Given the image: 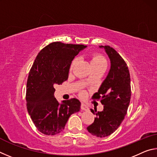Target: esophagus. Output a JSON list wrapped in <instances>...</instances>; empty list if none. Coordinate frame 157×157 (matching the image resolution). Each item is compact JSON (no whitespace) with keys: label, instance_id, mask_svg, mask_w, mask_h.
I'll list each match as a JSON object with an SVG mask.
<instances>
[{"label":"esophagus","instance_id":"obj_1","mask_svg":"<svg viewBox=\"0 0 157 157\" xmlns=\"http://www.w3.org/2000/svg\"><path fill=\"white\" fill-rule=\"evenodd\" d=\"M81 109H82V110L87 111V110H89V107H88V106H87L86 105L84 104V103H82V105H81Z\"/></svg>","mask_w":157,"mask_h":157}]
</instances>
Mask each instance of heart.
<instances>
[{
	"mask_svg": "<svg viewBox=\"0 0 157 157\" xmlns=\"http://www.w3.org/2000/svg\"><path fill=\"white\" fill-rule=\"evenodd\" d=\"M77 62V59H74L73 60L72 63H71L70 69L72 70L73 66ZM91 66L93 69H96V68H106L107 65V59L105 58L102 56L101 55L99 54H94L92 55L91 58ZM89 81V79H87L86 82H88Z\"/></svg>",
	"mask_w": 157,
	"mask_h": 157,
	"instance_id": "b5f03b06",
	"label": "heart"
}]
</instances>
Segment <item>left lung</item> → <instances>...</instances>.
<instances>
[{"mask_svg": "<svg viewBox=\"0 0 157 157\" xmlns=\"http://www.w3.org/2000/svg\"><path fill=\"white\" fill-rule=\"evenodd\" d=\"M100 48H103L109 57L111 68L92 96V99L100 100L104 109L102 111L91 109L96 117L86 129L93 136L103 138L115 132L124 120L131 98V85L128 67L121 55L109 46Z\"/></svg>", "mask_w": 157, "mask_h": 157, "instance_id": "obj_1", "label": "left lung"}]
</instances>
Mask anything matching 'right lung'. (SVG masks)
<instances>
[{"mask_svg":"<svg viewBox=\"0 0 157 157\" xmlns=\"http://www.w3.org/2000/svg\"><path fill=\"white\" fill-rule=\"evenodd\" d=\"M84 45L53 42L37 55L29 73L26 87V104L36 129L45 135H55L64 129L71 114L80 110L76 98L58 102L53 85L67 80L73 59Z\"/></svg>","mask_w":157,"mask_h":157,"instance_id":"right-lung-1","label":"right lung"}]
</instances>
